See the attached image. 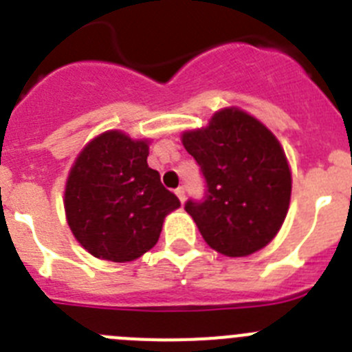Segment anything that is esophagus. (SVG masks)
<instances>
[{
	"label": "esophagus",
	"instance_id": "34e87169",
	"mask_svg": "<svg viewBox=\"0 0 352 352\" xmlns=\"http://www.w3.org/2000/svg\"><path fill=\"white\" fill-rule=\"evenodd\" d=\"M176 195H178V199L179 201H182V203H185V188H183V186H178V188H176Z\"/></svg>",
	"mask_w": 352,
	"mask_h": 352
}]
</instances>
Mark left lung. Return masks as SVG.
<instances>
[{
	"instance_id": "left-lung-1",
	"label": "left lung",
	"mask_w": 352,
	"mask_h": 352,
	"mask_svg": "<svg viewBox=\"0 0 352 352\" xmlns=\"http://www.w3.org/2000/svg\"><path fill=\"white\" fill-rule=\"evenodd\" d=\"M206 179L204 201L186 213L204 241L227 257H247L280 231L291 203V169L272 130L238 107L220 109L204 129L182 133Z\"/></svg>"
}]
</instances>
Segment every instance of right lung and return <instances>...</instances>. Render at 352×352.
Segmentation results:
<instances>
[{
    "label": "right lung",
    "mask_w": 352,
    "mask_h": 352,
    "mask_svg": "<svg viewBox=\"0 0 352 352\" xmlns=\"http://www.w3.org/2000/svg\"><path fill=\"white\" fill-rule=\"evenodd\" d=\"M148 139H130L120 130L96 135L77 155L65 185V214L91 256L138 259L157 245L164 219L179 208V199L148 166Z\"/></svg>",
    "instance_id": "obj_1"
}]
</instances>
